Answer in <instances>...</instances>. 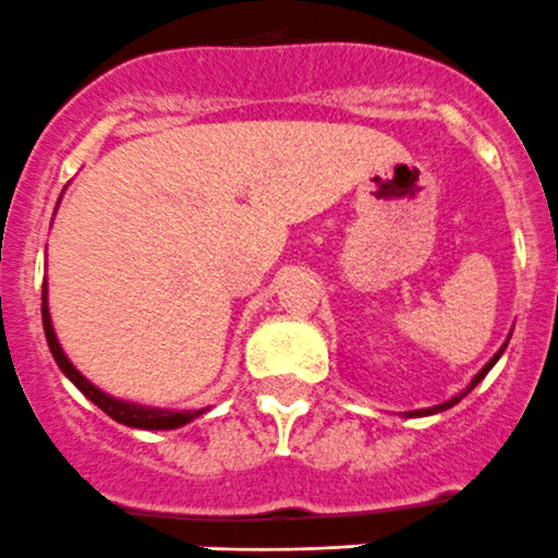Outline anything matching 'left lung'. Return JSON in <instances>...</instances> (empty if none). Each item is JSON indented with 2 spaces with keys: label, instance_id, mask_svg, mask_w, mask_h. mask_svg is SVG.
I'll list each match as a JSON object with an SVG mask.
<instances>
[{
  "label": "left lung",
  "instance_id": "left-lung-1",
  "mask_svg": "<svg viewBox=\"0 0 558 558\" xmlns=\"http://www.w3.org/2000/svg\"><path fill=\"white\" fill-rule=\"evenodd\" d=\"M510 336H512V330H510ZM510 336H507V339H505V344H501V347H499V350H496V355H494V357H490V361H488V363H485V366H483V368H480V372H477V374H474V377H472V383H469V385H466V388H464V390H461V393H456V396H453V399L442 401V404H437V407H426V410H412V412H404V417H423V415H437V412H445V410H450V407H456V404H459V401H461V399H464V396L469 393V390H474V388H477V385H480V383H483V379H485V374H488V372H490V368H494V366H496V361H499V357H501V352H505V350H507V344H510Z\"/></svg>",
  "mask_w": 558,
  "mask_h": 558
}]
</instances>
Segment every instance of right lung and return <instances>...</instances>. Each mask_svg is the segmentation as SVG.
Instances as JSON below:
<instances>
[{
  "label": "right lung",
  "mask_w": 558,
  "mask_h": 558,
  "mask_svg": "<svg viewBox=\"0 0 558 558\" xmlns=\"http://www.w3.org/2000/svg\"><path fill=\"white\" fill-rule=\"evenodd\" d=\"M43 328H46V339H48V347H51L53 361H57V366L62 368L64 377H68L70 383H73L75 388L92 401V404H97L105 415L113 417V421L121 423V426L143 428V432H170V428L186 426V423H192L195 417H201L203 412L211 410V407H203V410H162V407H146V404H135V401L116 399V396L99 390L97 385L89 383V379L73 366V361L64 355L62 344H59L57 330H53V323H51V312H48L46 281H43Z\"/></svg>",
  "instance_id": "obj_1"
}]
</instances>
